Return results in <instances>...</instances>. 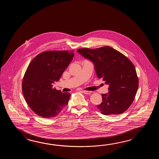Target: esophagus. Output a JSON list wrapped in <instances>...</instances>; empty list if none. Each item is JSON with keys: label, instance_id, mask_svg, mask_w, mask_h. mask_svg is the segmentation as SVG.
Wrapping results in <instances>:
<instances>
[{"label": "esophagus", "instance_id": "esophagus-1", "mask_svg": "<svg viewBox=\"0 0 159 159\" xmlns=\"http://www.w3.org/2000/svg\"><path fill=\"white\" fill-rule=\"evenodd\" d=\"M83 93H84V94H91V91H85V90H84V91H83Z\"/></svg>", "mask_w": 159, "mask_h": 159}]
</instances>
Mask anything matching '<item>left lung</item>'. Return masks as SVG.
<instances>
[{
	"label": "left lung",
	"mask_w": 159,
	"mask_h": 159,
	"mask_svg": "<svg viewBox=\"0 0 159 159\" xmlns=\"http://www.w3.org/2000/svg\"><path fill=\"white\" fill-rule=\"evenodd\" d=\"M77 52L94 65L99 78L108 84V93L103 94L97 107L103 115H118L132 104L138 89L135 66L128 58L110 47L95 49L81 48Z\"/></svg>",
	"instance_id": "8db88e82"
}]
</instances>
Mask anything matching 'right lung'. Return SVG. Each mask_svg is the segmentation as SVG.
<instances>
[{
  "mask_svg": "<svg viewBox=\"0 0 159 159\" xmlns=\"http://www.w3.org/2000/svg\"><path fill=\"white\" fill-rule=\"evenodd\" d=\"M73 51L42 52L30 62L24 74L22 91L27 104L37 115L56 116L68 105L70 94L53 88L74 57Z\"/></svg>",
  "mask_w": 159,
  "mask_h": 159,
  "instance_id": "right-lung-1",
  "label": "right lung"
}]
</instances>
